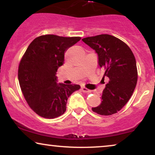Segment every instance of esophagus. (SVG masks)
Returning a JSON list of instances; mask_svg holds the SVG:
<instances>
[{
    "label": "esophagus",
    "instance_id": "34e87169",
    "mask_svg": "<svg viewBox=\"0 0 155 155\" xmlns=\"http://www.w3.org/2000/svg\"><path fill=\"white\" fill-rule=\"evenodd\" d=\"M82 91L84 93H90L91 92V90H88V89H87L86 87H82Z\"/></svg>",
    "mask_w": 155,
    "mask_h": 155
}]
</instances>
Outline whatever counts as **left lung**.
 <instances>
[{
    "mask_svg": "<svg viewBox=\"0 0 155 155\" xmlns=\"http://www.w3.org/2000/svg\"><path fill=\"white\" fill-rule=\"evenodd\" d=\"M95 51L98 63L104 70L102 80H107L101 103L92 108L95 113L110 116L120 111L132 96L137 81L136 61L126 44L114 36L99 35L82 39Z\"/></svg>",
    "mask_w": 155,
    "mask_h": 155,
    "instance_id": "left-lung-1",
    "label": "left lung"
}]
</instances>
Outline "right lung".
I'll use <instances>...</instances> for the list:
<instances>
[{"mask_svg": "<svg viewBox=\"0 0 155 155\" xmlns=\"http://www.w3.org/2000/svg\"><path fill=\"white\" fill-rule=\"evenodd\" d=\"M81 38L42 35L31 41L21 59L18 80L29 107L46 118H54L66 111L68 99L79 84L57 83L56 72L64 63V55Z\"/></svg>", "mask_w": 155, "mask_h": 155, "instance_id": "right-lung-1", "label": "right lung"}]
</instances>
